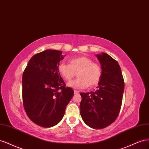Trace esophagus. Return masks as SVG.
Instances as JSON below:
<instances>
[{"label": "esophagus", "mask_w": 149, "mask_h": 149, "mask_svg": "<svg viewBox=\"0 0 149 149\" xmlns=\"http://www.w3.org/2000/svg\"><path fill=\"white\" fill-rule=\"evenodd\" d=\"M79 93V91H76V90H74V93Z\"/></svg>", "instance_id": "esophagus-1"}]
</instances>
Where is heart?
I'll use <instances>...</instances> for the list:
<instances>
[{
	"label": "heart",
	"instance_id": "b5f03b06",
	"mask_svg": "<svg viewBox=\"0 0 149 149\" xmlns=\"http://www.w3.org/2000/svg\"><path fill=\"white\" fill-rule=\"evenodd\" d=\"M58 73L67 81L76 75L78 77L68 84L70 87L84 89L97 86L102 77V69L99 64L93 62L91 58L81 56L70 59L69 63L61 62L57 67Z\"/></svg>",
	"mask_w": 149,
	"mask_h": 149
}]
</instances>
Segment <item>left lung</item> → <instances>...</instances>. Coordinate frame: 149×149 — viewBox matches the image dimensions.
Segmentation results:
<instances>
[{"label":"left lung","instance_id":"left-lung-1","mask_svg":"<svg viewBox=\"0 0 149 149\" xmlns=\"http://www.w3.org/2000/svg\"><path fill=\"white\" fill-rule=\"evenodd\" d=\"M96 56L101 65V79L97 90L80 93V113L88 126L101 129L112 124L118 116L124 80L117 61L104 52Z\"/></svg>","mask_w":149,"mask_h":149}]
</instances>
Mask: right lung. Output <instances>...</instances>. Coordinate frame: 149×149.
Instances as JSON below:
<instances>
[{"label":"right lung","instance_id":"obj_1","mask_svg":"<svg viewBox=\"0 0 149 149\" xmlns=\"http://www.w3.org/2000/svg\"><path fill=\"white\" fill-rule=\"evenodd\" d=\"M62 52L45 50L34 55L22 75V99L25 111L36 124L45 128L60 122L73 89L65 87L57 67Z\"/></svg>","mask_w":149,"mask_h":149}]
</instances>
